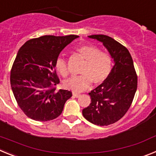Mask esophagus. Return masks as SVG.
Segmentation results:
<instances>
[{
  "label": "esophagus",
  "mask_w": 156,
  "mask_h": 156,
  "mask_svg": "<svg viewBox=\"0 0 156 156\" xmlns=\"http://www.w3.org/2000/svg\"><path fill=\"white\" fill-rule=\"evenodd\" d=\"M73 95L74 97H76V98L80 97V94H78V93H76V92H73Z\"/></svg>",
  "instance_id": "obj_1"
}]
</instances>
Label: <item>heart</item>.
Returning a JSON list of instances; mask_svg holds the SVG:
<instances>
[{"mask_svg": "<svg viewBox=\"0 0 156 156\" xmlns=\"http://www.w3.org/2000/svg\"><path fill=\"white\" fill-rule=\"evenodd\" d=\"M76 54L85 60L80 70L81 76H73L64 82V87L74 92H81L90 87L91 82L98 85L104 82L112 69V59L109 54L100 51L92 45H83L76 49ZM55 69L60 75L66 77L69 70L66 61L58 58L55 62Z\"/></svg>", "mask_w": 156, "mask_h": 156, "instance_id": "obj_1", "label": "heart"}]
</instances>
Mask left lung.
I'll list each match as a JSON object with an SVG mask.
<instances>
[{
	"label": "left lung",
	"instance_id": "1",
	"mask_svg": "<svg viewBox=\"0 0 156 156\" xmlns=\"http://www.w3.org/2000/svg\"><path fill=\"white\" fill-rule=\"evenodd\" d=\"M88 37L102 43L114 66L107 79L89 93L90 104L83 109V115L93 124L108 126L119 120L131 105L137 76L131 55L123 45L106 35Z\"/></svg>",
	"mask_w": 156,
	"mask_h": 156
}]
</instances>
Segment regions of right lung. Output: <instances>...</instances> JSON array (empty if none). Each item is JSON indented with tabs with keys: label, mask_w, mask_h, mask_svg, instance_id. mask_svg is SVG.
Returning <instances> with one entry per match:
<instances>
[{
	"label": "right lung",
	"mask_w": 156,
	"mask_h": 156,
	"mask_svg": "<svg viewBox=\"0 0 156 156\" xmlns=\"http://www.w3.org/2000/svg\"><path fill=\"white\" fill-rule=\"evenodd\" d=\"M79 37L46 35L27 41L11 70V87L18 105L36 121L52 120L61 115L72 92L56 89L59 83L55 62L69 44Z\"/></svg>",
	"instance_id": "right-lung-1"
}]
</instances>
